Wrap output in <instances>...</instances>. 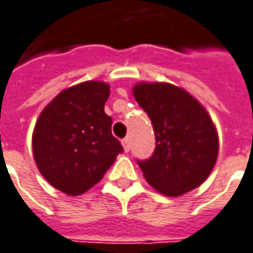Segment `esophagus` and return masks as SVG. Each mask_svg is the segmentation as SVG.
<instances>
[{
  "mask_svg": "<svg viewBox=\"0 0 253 253\" xmlns=\"http://www.w3.org/2000/svg\"><path fill=\"white\" fill-rule=\"evenodd\" d=\"M122 145H123V149H125V152H128L130 151V148H131V139L128 138V137H126V138L122 141Z\"/></svg>",
  "mask_w": 253,
  "mask_h": 253,
  "instance_id": "esophagus-1",
  "label": "esophagus"
}]
</instances>
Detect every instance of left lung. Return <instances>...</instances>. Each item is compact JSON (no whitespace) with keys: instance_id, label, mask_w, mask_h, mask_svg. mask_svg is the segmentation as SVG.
I'll return each instance as SVG.
<instances>
[{"instance_id":"left-lung-1","label":"left lung","mask_w":253,"mask_h":253,"mask_svg":"<svg viewBox=\"0 0 253 253\" xmlns=\"http://www.w3.org/2000/svg\"><path fill=\"white\" fill-rule=\"evenodd\" d=\"M151 118L156 148L139 162L145 179L159 193L176 197L200 186L216 163L219 138L207 109L175 84L139 82L132 87Z\"/></svg>"}]
</instances>
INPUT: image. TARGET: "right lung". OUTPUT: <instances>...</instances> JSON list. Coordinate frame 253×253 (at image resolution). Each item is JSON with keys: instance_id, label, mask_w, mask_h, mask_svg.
<instances>
[{"instance_id": "1", "label": "right lung", "mask_w": 253, "mask_h": 253, "mask_svg": "<svg viewBox=\"0 0 253 253\" xmlns=\"http://www.w3.org/2000/svg\"><path fill=\"white\" fill-rule=\"evenodd\" d=\"M109 84L87 81L60 91L41 112L33 131L40 172L53 188L79 196L101 181L123 152L104 112Z\"/></svg>"}]
</instances>
